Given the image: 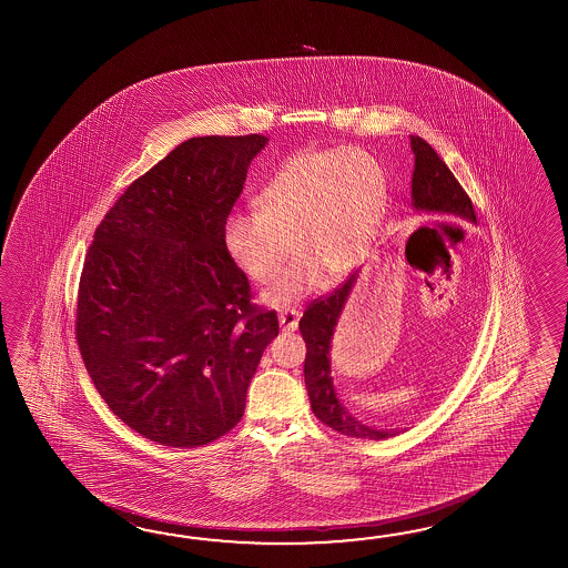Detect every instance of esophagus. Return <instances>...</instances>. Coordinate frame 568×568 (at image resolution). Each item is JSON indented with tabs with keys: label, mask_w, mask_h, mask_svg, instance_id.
Here are the masks:
<instances>
[{
	"label": "esophagus",
	"mask_w": 568,
	"mask_h": 568,
	"mask_svg": "<svg viewBox=\"0 0 568 568\" xmlns=\"http://www.w3.org/2000/svg\"><path fill=\"white\" fill-rule=\"evenodd\" d=\"M298 321H301V313L296 311V308H286V311H282L280 313V326H282V331H296V326H298Z\"/></svg>",
	"instance_id": "esophagus-1"
}]
</instances>
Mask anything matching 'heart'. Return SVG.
Returning <instances> with one entry per match:
<instances>
[{
  "label": "heart",
  "mask_w": 568,
  "mask_h": 568,
  "mask_svg": "<svg viewBox=\"0 0 568 568\" xmlns=\"http://www.w3.org/2000/svg\"><path fill=\"white\" fill-rule=\"evenodd\" d=\"M384 201V170L372 154L357 148L301 152L255 194V213L227 217L223 237L237 266L260 284L278 278L294 250L298 260L266 292L272 304H288L362 264Z\"/></svg>",
  "instance_id": "obj_1"
}]
</instances>
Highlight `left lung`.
<instances>
[{"label":"left lung","mask_w":568,"mask_h":568,"mask_svg":"<svg viewBox=\"0 0 568 568\" xmlns=\"http://www.w3.org/2000/svg\"><path fill=\"white\" fill-rule=\"evenodd\" d=\"M412 152H414V172H412V205L418 211L440 213L450 217L465 219L477 223L469 194L460 186L455 174L448 170L443 158L438 156L435 148L426 144L423 138L412 135ZM355 274L331 294L314 298L301 318V333L306 343V359H304V382L311 398L314 416L326 424L328 428L341 435L353 438H369L384 440L394 436L387 430H375L372 426L355 420L349 412L338 402L333 377H331V338L335 333L338 316L347 302Z\"/></svg>","instance_id":"8db88e82"}]
</instances>
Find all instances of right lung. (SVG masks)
I'll return each instance as SVG.
<instances>
[{
	"mask_svg": "<svg viewBox=\"0 0 568 568\" xmlns=\"http://www.w3.org/2000/svg\"><path fill=\"white\" fill-rule=\"evenodd\" d=\"M266 135L176 145L99 223L74 335L109 410L144 438L193 448L242 420L278 314L252 302L225 221Z\"/></svg>",
	"mask_w": 568,
	"mask_h": 568,
	"instance_id": "obj_1",
	"label": "right lung"
}]
</instances>
